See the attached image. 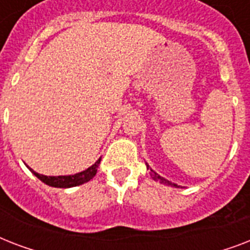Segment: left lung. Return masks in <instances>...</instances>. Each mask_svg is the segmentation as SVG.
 I'll return each instance as SVG.
<instances>
[{
  "instance_id": "1",
  "label": "left lung",
  "mask_w": 250,
  "mask_h": 250,
  "mask_svg": "<svg viewBox=\"0 0 250 250\" xmlns=\"http://www.w3.org/2000/svg\"><path fill=\"white\" fill-rule=\"evenodd\" d=\"M146 167H148L149 168V165H146ZM152 171V172H150V176H152L153 179H154V180H160L161 183H164V184H166V186H171V187H175V188H178V184H175V183H171V182H168V180H167V179H165V178H162V176H160V175L157 174L156 171H153V170H150Z\"/></svg>"
}]
</instances>
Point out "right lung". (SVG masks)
<instances>
[{
	"label": "right lung",
	"instance_id": "obj_1",
	"mask_svg": "<svg viewBox=\"0 0 250 250\" xmlns=\"http://www.w3.org/2000/svg\"><path fill=\"white\" fill-rule=\"evenodd\" d=\"M101 162V158H98L94 165H92L90 167H88L86 170L82 171V172H78L75 175H61V176H46V175H41L36 171H33L32 168H28L33 172L35 176L40 179L41 182L45 183L46 186L56 187V188H71V187L82 186L84 183L89 182L90 179H93V176L97 172L98 165Z\"/></svg>",
	"mask_w": 250,
	"mask_h": 250
}]
</instances>
